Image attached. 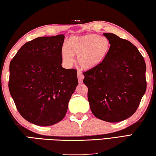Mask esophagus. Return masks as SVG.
I'll return each mask as SVG.
<instances>
[{"label": "esophagus", "instance_id": "obj_1", "mask_svg": "<svg viewBox=\"0 0 156 156\" xmlns=\"http://www.w3.org/2000/svg\"><path fill=\"white\" fill-rule=\"evenodd\" d=\"M77 74H78V83H82V82H83V80L84 78V75L82 73V72L80 71H78L77 72Z\"/></svg>", "mask_w": 156, "mask_h": 156}]
</instances>
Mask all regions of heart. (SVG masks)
<instances>
[{
    "label": "heart",
    "instance_id": "b5f03b06",
    "mask_svg": "<svg viewBox=\"0 0 156 156\" xmlns=\"http://www.w3.org/2000/svg\"><path fill=\"white\" fill-rule=\"evenodd\" d=\"M111 42L105 36L95 33H87L81 36L71 37L67 44H63L61 56L67 66H72L74 56L78 63L84 69L95 68L105 60L110 52Z\"/></svg>",
    "mask_w": 156,
    "mask_h": 156
}]
</instances>
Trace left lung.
I'll return each mask as SVG.
<instances>
[{
    "label": "left lung",
    "mask_w": 156,
    "mask_h": 156,
    "mask_svg": "<svg viewBox=\"0 0 156 156\" xmlns=\"http://www.w3.org/2000/svg\"><path fill=\"white\" fill-rule=\"evenodd\" d=\"M105 60L84 72L88 100L96 117L108 122L123 121L137 110L147 89L146 65L137 48L113 33Z\"/></svg>",
    "instance_id": "8db88e82"
}]
</instances>
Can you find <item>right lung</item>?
Instances as JSON below:
<instances>
[{
    "label": "right lung",
    "instance_id": "obj_1",
    "mask_svg": "<svg viewBox=\"0 0 156 156\" xmlns=\"http://www.w3.org/2000/svg\"><path fill=\"white\" fill-rule=\"evenodd\" d=\"M64 38L34 39L11 61L10 94L22 117L35 125L49 126L63 119L78 84L77 71L61 66Z\"/></svg>",
    "mask_w": 156,
    "mask_h": 156
}]
</instances>
